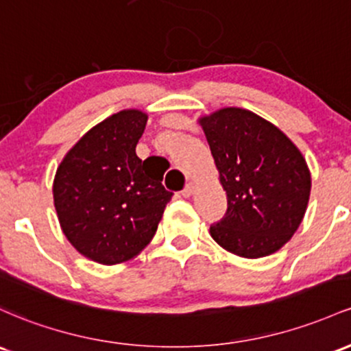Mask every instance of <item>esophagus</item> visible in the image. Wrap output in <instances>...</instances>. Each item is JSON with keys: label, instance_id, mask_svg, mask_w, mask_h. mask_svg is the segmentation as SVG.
<instances>
[{"label": "esophagus", "instance_id": "34e87169", "mask_svg": "<svg viewBox=\"0 0 351 351\" xmlns=\"http://www.w3.org/2000/svg\"><path fill=\"white\" fill-rule=\"evenodd\" d=\"M193 191H195V183H186V186L183 188V191H182V195L184 196V198H188V196H191L193 195Z\"/></svg>", "mask_w": 351, "mask_h": 351}]
</instances>
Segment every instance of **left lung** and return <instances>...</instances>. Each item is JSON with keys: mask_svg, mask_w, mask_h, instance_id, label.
Wrapping results in <instances>:
<instances>
[{"mask_svg": "<svg viewBox=\"0 0 351 351\" xmlns=\"http://www.w3.org/2000/svg\"><path fill=\"white\" fill-rule=\"evenodd\" d=\"M226 191V213L210 226L219 246L238 256L278 252L302 223L311 178L298 148L267 119L241 108L202 118Z\"/></svg>", "mask_w": 351, "mask_h": 351, "instance_id": "1", "label": "left lung"}]
</instances>
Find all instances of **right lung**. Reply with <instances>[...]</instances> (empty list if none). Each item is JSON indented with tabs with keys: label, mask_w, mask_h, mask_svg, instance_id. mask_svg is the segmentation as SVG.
Here are the masks:
<instances>
[{
	"label": "right lung",
	"mask_w": 351,
	"mask_h": 351,
	"mask_svg": "<svg viewBox=\"0 0 351 351\" xmlns=\"http://www.w3.org/2000/svg\"><path fill=\"white\" fill-rule=\"evenodd\" d=\"M145 113L125 110L91 128L61 161L53 184L60 225L82 255L103 265L136 256L155 237L173 193L136 156Z\"/></svg>",
	"instance_id": "right-lung-1"
}]
</instances>
